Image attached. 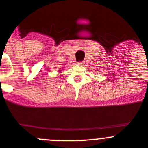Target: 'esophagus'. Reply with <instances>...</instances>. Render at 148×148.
<instances>
[{"label":"esophagus","instance_id":"esophagus-1","mask_svg":"<svg viewBox=\"0 0 148 148\" xmlns=\"http://www.w3.org/2000/svg\"><path fill=\"white\" fill-rule=\"evenodd\" d=\"M78 64H79V65H83V64H84V62H78Z\"/></svg>","mask_w":148,"mask_h":148}]
</instances>
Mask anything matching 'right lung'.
<instances>
[{"label":"right lung","mask_w":148,"mask_h":148,"mask_svg":"<svg viewBox=\"0 0 148 148\" xmlns=\"http://www.w3.org/2000/svg\"><path fill=\"white\" fill-rule=\"evenodd\" d=\"M59 73H62V72H61V70H59Z\"/></svg>","instance_id":"right-lung-1"}]
</instances>
